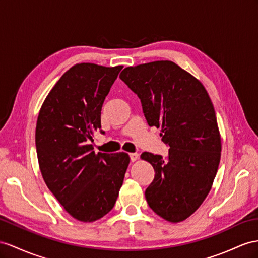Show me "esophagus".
<instances>
[{"label":"esophagus","mask_w":258,"mask_h":258,"mask_svg":"<svg viewBox=\"0 0 258 258\" xmlns=\"http://www.w3.org/2000/svg\"><path fill=\"white\" fill-rule=\"evenodd\" d=\"M138 157H140V155H138L137 153H131L130 154V158H131V161L134 162L138 159Z\"/></svg>","instance_id":"obj_1"}]
</instances>
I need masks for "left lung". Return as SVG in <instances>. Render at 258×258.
<instances>
[{"instance_id": "8db88e82", "label": "left lung", "mask_w": 258, "mask_h": 258, "mask_svg": "<svg viewBox=\"0 0 258 258\" xmlns=\"http://www.w3.org/2000/svg\"><path fill=\"white\" fill-rule=\"evenodd\" d=\"M120 78L141 99L148 125L161 127L162 142L170 147L166 159L141 156L155 170L146 201L164 220H185L208 195L220 162L213 102L198 79L171 61L130 66Z\"/></svg>"}]
</instances>
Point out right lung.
I'll return each mask as SVG.
<instances>
[{
    "label": "right lung",
    "mask_w": 258,
    "mask_h": 258,
    "mask_svg": "<svg viewBox=\"0 0 258 258\" xmlns=\"http://www.w3.org/2000/svg\"><path fill=\"white\" fill-rule=\"evenodd\" d=\"M123 66L81 63L65 72L40 109L36 126L39 167L48 188L75 219L92 222L113 208L130 163L125 153L95 154L101 108Z\"/></svg>",
    "instance_id": "right-lung-1"
}]
</instances>
